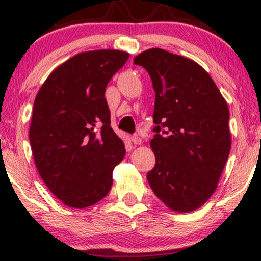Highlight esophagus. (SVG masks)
I'll list each match as a JSON object with an SVG mask.
<instances>
[{"instance_id": "obj_1", "label": "esophagus", "mask_w": 261, "mask_h": 261, "mask_svg": "<svg viewBox=\"0 0 261 261\" xmlns=\"http://www.w3.org/2000/svg\"><path fill=\"white\" fill-rule=\"evenodd\" d=\"M131 140H133L134 145H141V142H142V140H141L139 135H134V136L131 137Z\"/></svg>"}]
</instances>
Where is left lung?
<instances>
[{"mask_svg": "<svg viewBox=\"0 0 261 261\" xmlns=\"http://www.w3.org/2000/svg\"><path fill=\"white\" fill-rule=\"evenodd\" d=\"M152 80L155 93L154 195L170 210L190 212L216 190L230 151L229 109L210 74L193 60L163 49L134 59Z\"/></svg>", "mask_w": 261, "mask_h": 261, "instance_id": "left-lung-1", "label": "left lung"}]
</instances>
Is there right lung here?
I'll return each mask as SVG.
<instances>
[{"mask_svg": "<svg viewBox=\"0 0 261 261\" xmlns=\"http://www.w3.org/2000/svg\"><path fill=\"white\" fill-rule=\"evenodd\" d=\"M127 59L119 50L77 54L53 71L35 98L29 130L35 166L70 207H88L106 197L125 155L104 93Z\"/></svg>", "mask_w": 261, "mask_h": 261, "instance_id": "add662e5", "label": "right lung"}]
</instances>
